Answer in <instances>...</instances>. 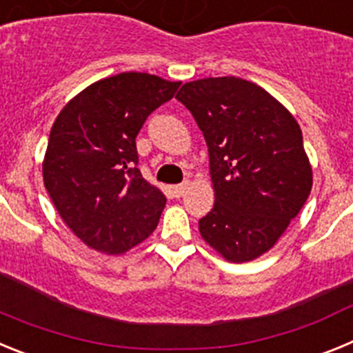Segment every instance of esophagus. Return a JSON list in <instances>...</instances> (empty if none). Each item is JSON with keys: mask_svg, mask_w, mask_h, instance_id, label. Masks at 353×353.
Wrapping results in <instances>:
<instances>
[{"mask_svg": "<svg viewBox=\"0 0 353 353\" xmlns=\"http://www.w3.org/2000/svg\"><path fill=\"white\" fill-rule=\"evenodd\" d=\"M187 187H189V182H182V183H179V185H173L174 198H180V196H183V192L187 191Z\"/></svg>", "mask_w": 353, "mask_h": 353, "instance_id": "1", "label": "esophagus"}]
</instances>
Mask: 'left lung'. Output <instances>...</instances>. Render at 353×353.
Instances as JSON below:
<instances>
[{
	"label": "left lung",
	"instance_id": "obj_1",
	"mask_svg": "<svg viewBox=\"0 0 353 353\" xmlns=\"http://www.w3.org/2000/svg\"><path fill=\"white\" fill-rule=\"evenodd\" d=\"M205 136L215 189L199 233L228 261L269 251L313 185L295 118L258 84L239 77L185 83L176 95Z\"/></svg>",
	"mask_w": 353,
	"mask_h": 353
}]
</instances>
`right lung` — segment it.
Masks as SVG:
<instances>
[{
  "instance_id": "right-lung-1",
  "label": "right lung",
  "mask_w": 353,
  "mask_h": 353,
  "mask_svg": "<svg viewBox=\"0 0 353 353\" xmlns=\"http://www.w3.org/2000/svg\"><path fill=\"white\" fill-rule=\"evenodd\" d=\"M179 86L123 72L83 90L56 118L43 183L65 224L92 249L120 254L157 228L166 196L143 179L136 136Z\"/></svg>"
}]
</instances>
